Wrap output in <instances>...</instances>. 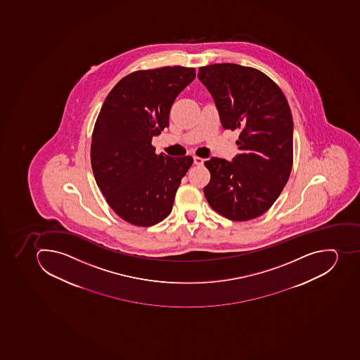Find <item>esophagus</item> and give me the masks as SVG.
<instances>
[{
    "label": "esophagus",
    "instance_id": "esophagus-1",
    "mask_svg": "<svg viewBox=\"0 0 360 360\" xmlns=\"http://www.w3.org/2000/svg\"><path fill=\"white\" fill-rule=\"evenodd\" d=\"M193 162L196 166H201V165H203V162H205V160H203L202 158L194 157Z\"/></svg>",
    "mask_w": 360,
    "mask_h": 360
}]
</instances>
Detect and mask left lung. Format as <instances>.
Instances as JSON below:
<instances>
[{"label": "left lung", "instance_id": "obj_1", "mask_svg": "<svg viewBox=\"0 0 360 360\" xmlns=\"http://www.w3.org/2000/svg\"><path fill=\"white\" fill-rule=\"evenodd\" d=\"M225 129H241L233 161L211 158L203 188L211 208L245 221L264 214L288 183L293 164V120L282 89L258 69L216 63L199 69Z\"/></svg>", "mask_w": 360, "mask_h": 360}]
</instances>
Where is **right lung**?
<instances>
[{
	"label": "right lung",
	"instance_id": "1",
	"mask_svg": "<svg viewBox=\"0 0 360 360\" xmlns=\"http://www.w3.org/2000/svg\"><path fill=\"white\" fill-rule=\"evenodd\" d=\"M195 78L181 65L137 70L108 94L96 119L91 164L96 184L119 217L141 227L155 225L170 214L190 155H157L152 137L169 126L179 93Z\"/></svg>",
	"mask_w": 360,
	"mask_h": 360
}]
</instances>
